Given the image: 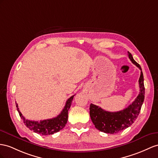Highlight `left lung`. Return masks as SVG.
<instances>
[{"label": "left lung", "mask_w": 158, "mask_h": 158, "mask_svg": "<svg viewBox=\"0 0 158 158\" xmlns=\"http://www.w3.org/2000/svg\"><path fill=\"white\" fill-rule=\"evenodd\" d=\"M128 56L131 61L135 64L141 70V75L139 79V94L131 104L124 110L110 112L94 104H91L89 114L92 122L98 130L106 133H118L134 123L141 110L145 97V87L143 83V75L139 64L133 59L132 55L128 52Z\"/></svg>", "instance_id": "left-lung-1"}]
</instances>
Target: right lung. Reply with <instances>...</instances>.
<instances>
[{"label":"right lung","instance_id":"1","mask_svg":"<svg viewBox=\"0 0 158 158\" xmlns=\"http://www.w3.org/2000/svg\"><path fill=\"white\" fill-rule=\"evenodd\" d=\"M73 97L74 95H73L67 99L65 106L59 115L54 118L40 120L39 121L27 119L19 111L18 104L17 103H16V105H17L16 107L17 108L20 117L23 120L24 123L29 129L40 135H52L61 130L65 126L68 119V111L71 107Z\"/></svg>","mask_w":158,"mask_h":158}]
</instances>
